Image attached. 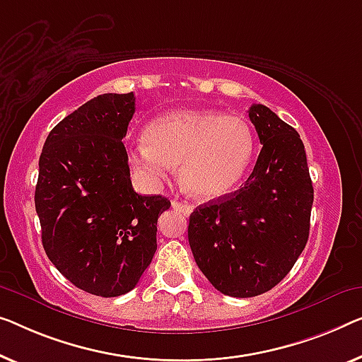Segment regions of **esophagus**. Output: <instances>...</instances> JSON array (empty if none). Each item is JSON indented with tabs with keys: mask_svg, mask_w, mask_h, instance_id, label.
Masks as SVG:
<instances>
[{
	"mask_svg": "<svg viewBox=\"0 0 362 362\" xmlns=\"http://www.w3.org/2000/svg\"><path fill=\"white\" fill-rule=\"evenodd\" d=\"M172 208L177 209V211H180L182 214H185V216L192 214V211H193L192 204L183 203V202H177V199H174V202H172Z\"/></svg>",
	"mask_w": 362,
	"mask_h": 362,
	"instance_id": "34e87169",
	"label": "esophagus"
}]
</instances>
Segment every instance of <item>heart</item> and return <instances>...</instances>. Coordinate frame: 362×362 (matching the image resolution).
<instances>
[{"label": "heart", "mask_w": 362, "mask_h": 362, "mask_svg": "<svg viewBox=\"0 0 362 362\" xmlns=\"http://www.w3.org/2000/svg\"><path fill=\"white\" fill-rule=\"evenodd\" d=\"M255 139L244 118L216 110H174L156 118L144 141L132 151L136 169L151 182L165 180L180 165L182 185L192 197H223L242 180Z\"/></svg>", "instance_id": "1"}]
</instances>
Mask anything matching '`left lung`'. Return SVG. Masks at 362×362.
<instances>
[{"instance_id":"8db88e82","label":"left lung","mask_w":362,"mask_h":362,"mask_svg":"<svg viewBox=\"0 0 362 362\" xmlns=\"http://www.w3.org/2000/svg\"><path fill=\"white\" fill-rule=\"evenodd\" d=\"M260 143L245 185L190 214L188 242L219 293L253 298L291 272L309 239L314 187L296 129L262 104L249 110Z\"/></svg>"}]
</instances>
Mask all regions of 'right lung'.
<instances>
[{
    "label": "right lung",
    "instance_id": "right-lung-1",
    "mask_svg": "<svg viewBox=\"0 0 362 362\" xmlns=\"http://www.w3.org/2000/svg\"><path fill=\"white\" fill-rule=\"evenodd\" d=\"M133 113V93L97 95L48 133L39 159L43 249L68 281L100 298L138 284L158 249V218L170 208L163 195L133 190L122 143Z\"/></svg>",
    "mask_w": 362,
    "mask_h": 362
}]
</instances>
